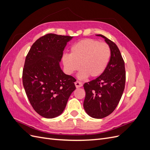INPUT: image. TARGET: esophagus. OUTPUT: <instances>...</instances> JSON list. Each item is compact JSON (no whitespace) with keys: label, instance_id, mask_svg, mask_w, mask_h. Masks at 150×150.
Returning <instances> with one entry per match:
<instances>
[{"label":"esophagus","instance_id":"1","mask_svg":"<svg viewBox=\"0 0 150 150\" xmlns=\"http://www.w3.org/2000/svg\"><path fill=\"white\" fill-rule=\"evenodd\" d=\"M74 84H75V86H76V87L77 88H81V87H82V86H83V84L81 83V82H79V81H76Z\"/></svg>","mask_w":150,"mask_h":150}]
</instances>
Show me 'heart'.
I'll list each match as a JSON object with an SVG mask.
<instances>
[{
    "instance_id": "heart-1",
    "label": "heart",
    "mask_w": 150,
    "mask_h": 150,
    "mask_svg": "<svg viewBox=\"0 0 150 150\" xmlns=\"http://www.w3.org/2000/svg\"><path fill=\"white\" fill-rule=\"evenodd\" d=\"M111 48L106 43L86 39L74 44L71 47L70 54L62 57V64L68 74H72L80 68L78 78L81 79L95 78L101 76L109 64Z\"/></svg>"
}]
</instances>
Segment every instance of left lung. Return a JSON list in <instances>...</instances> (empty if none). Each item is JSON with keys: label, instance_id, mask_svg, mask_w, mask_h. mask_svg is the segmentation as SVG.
Returning <instances> with one entry per match:
<instances>
[{"label": "left lung", "instance_id": "8db88e82", "mask_svg": "<svg viewBox=\"0 0 150 150\" xmlns=\"http://www.w3.org/2000/svg\"><path fill=\"white\" fill-rule=\"evenodd\" d=\"M104 39L111 48V57L106 70L98 78L84 84L86 97L84 110L91 117L101 119L115 110L123 93L126 81L125 62L115 43L105 36Z\"/></svg>", "mask_w": 150, "mask_h": 150}]
</instances>
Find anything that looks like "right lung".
Returning a JSON list of instances; mask_svg holds the SVG:
<instances>
[{
    "label": "right lung",
    "mask_w": 150,
    "mask_h": 150,
    "mask_svg": "<svg viewBox=\"0 0 150 150\" xmlns=\"http://www.w3.org/2000/svg\"><path fill=\"white\" fill-rule=\"evenodd\" d=\"M72 36L48 34L38 39L26 56L22 82L30 104L46 118L61 115L76 89L73 77L61 69L63 51Z\"/></svg>",
    "instance_id": "right-lung-1"
}]
</instances>
